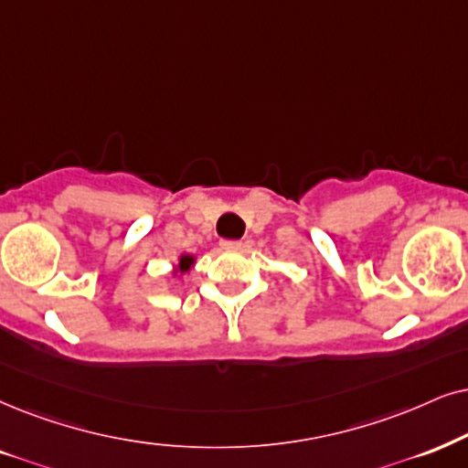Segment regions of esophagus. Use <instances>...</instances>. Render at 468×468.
I'll return each instance as SVG.
<instances>
[{"instance_id": "34e87169", "label": "esophagus", "mask_w": 468, "mask_h": 468, "mask_svg": "<svg viewBox=\"0 0 468 468\" xmlns=\"http://www.w3.org/2000/svg\"><path fill=\"white\" fill-rule=\"evenodd\" d=\"M220 246L224 248V250H241V248H244V241H239V239H222Z\"/></svg>"}]
</instances>
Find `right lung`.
Masks as SVG:
<instances>
[{
	"label": "right lung",
	"instance_id": "right-lung-1",
	"mask_svg": "<svg viewBox=\"0 0 468 468\" xmlns=\"http://www.w3.org/2000/svg\"><path fill=\"white\" fill-rule=\"evenodd\" d=\"M190 265H192V257H181V261H179V270L181 271L190 270Z\"/></svg>",
	"mask_w": 468,
	"mask_h": 468
}]
</instances>
